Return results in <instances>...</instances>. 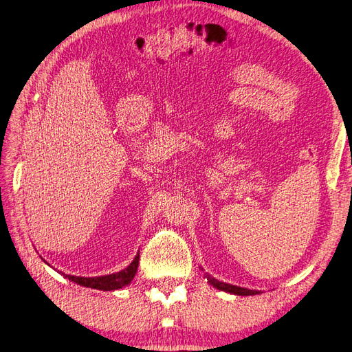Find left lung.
<instances>
[{
    "label": "left lung",
    "instance_id": "1",
    "mask_svg": "<svg viewBox=\"0 0 352 352\" xmlns=\"http://www.w3.org/2000/svg\"><path fill=\"white\" fill-rule=\"evenodd\" d=\"M206 278H208V282L210 283V285H213L217 289L234 294V296H256V294H260V291H256V289H248V288H241V287H236V285H231V283H225L222 280H218V279L212 278L208 274H206Z\"/></svg>",
    "mask_w": 352,
    "mask_h": 352
}]
</instances>
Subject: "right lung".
Segmentation results:
<instances>
[{"label":"right lung","instance_id":"1","mask_svg":"<svg viewBox=\"0 0 352 352\" xmlns=\"http://www.w3.org/2000/svg\"><path fill=\"white\" fill-rule=\"evenodd\" d=\"M139 253L134 257L133 262L120 272H116V274L105 275V276H94V278H85V276H74V275H64L65 278H69L72 282L77 283V285H82L86 288H94L99 291H116L121 289L122 287L129 285V283L133 280L135 276V272H138L139 267Z\"/></svg>","mask_w":352,"mask_h":352}]
</instances>
